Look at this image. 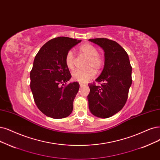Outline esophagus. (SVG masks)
<instances>
[{"label":"esophagus","mask_w":160,"mask_h":160,"mask_svg":"<svg viewBox=\"0 0 160 160\" xmlns=\"http://www.w3.org/2000/svg\"><path fill=\"white\" fill-rule=\"evenodd\" d=\"M86 84H83V83H80V87H83V86H85Z\"/></svg>","instance_id":"1"}]
</instances>
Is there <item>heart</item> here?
I'll use <instances>...</instances> for the list:
<instances>
[{
	"label": "heart",
	"instance_id": "heart-1",
	"mask_svg": "<svg viewBox=\"0 0 160 160\" xmlns=\"http://www.w3.org/2000/svg\"><path fill=\"white\" fill-rule=\"evenodd\" d=\"M98 49L90 43H84L79 47L80 54L88 57L84 70H77L72 73V80L80 83H86L89 80L93 78L96 75V71L101 69L104 64L103 57L98 53ZM74 55L69 51L65 56L64 62L69 70L74 68Z\"/></svg>",
	"mask_w": 160,
	"mask_h": 160
}]
</instances>
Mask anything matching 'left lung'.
Wrapping results in <instances>:
<instances>
[{
	"label": "left lung",
	"instance_id": "obj_1",
	"mask_svg": "<svg viewBox=\"0 0 160 160\" xmlns=\"http://www.w3.org/2000/svg\"><path fill=\"white\" fill-rule=\"evenodd\" d=\"M89 41L103 49L105 62L101 74L96 80L102 84H88V105L93 115L105 119L118 113L125 105L132 84V67L127 52L116 41L107 38Z\"/></svg>",
	"mask_w": 160,
	"mask_h": 160
}]
</instances>
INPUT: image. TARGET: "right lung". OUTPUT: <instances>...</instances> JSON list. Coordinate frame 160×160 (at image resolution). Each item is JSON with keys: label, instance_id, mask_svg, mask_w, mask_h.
I'll use <instances>...</instances> for the list:
<instances>
[{"label": "right lung", "instance_id": "obj_1", "mask_svg": "<svg viewBox=\"0 0 160 160\" xmlns=\"http://www.w3.org/2000/svg\"><path fill=\"white\" fill-rule=\"evenodd\" d=\"M81 40L58 37L49 40L39 49L30 72V88L35 104L46 116L62 119L70 115L80 85L67 84L70 79L64 58L68 51Z\"/></svg>", "mask_w": 160, "mask_h": 160}]
</instances>
